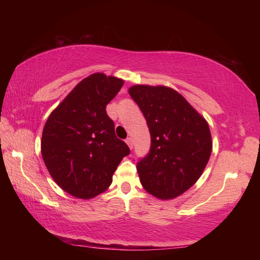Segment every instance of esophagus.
<instances>
[{"label":"esophagus","mask_w":260,"mask_h":260,"mask_svg":"<svg viewBox=\"0 0 260 260\" xmlns=\"http://www.w3.org/2000/svg\"><path fill=\"white\" fill-rule=\"evenodd\" d=\"M126 143L128 144V147H129L131 149H133V139H132V138H127V139H126Z\"/></svg>","instance_id":"esophagus-1"}]
</instances>
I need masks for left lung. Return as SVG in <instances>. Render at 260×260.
I'll list each match as a JSON object with an SVG mask.
<instances>
[{
  "mask_svg": "<svg viewBox=\"0 0 260 260\" xmlns=\"http://www.w3.org/2000/svg\"><path fill=\"white\" fill-rule=\"evenodd\" d=\"M128 91L146 118L151 138L150 150L136 164L140 181L158 199H174L200 179L210 159L208 122L171 88L138 85Z\"/></svg>",
  "mask_w": 260,
  "mask_h": 260,
  "instance_id": "1",
  "label": "left lung"
}]
</instances>
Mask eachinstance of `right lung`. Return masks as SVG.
<instances>
[{
    "instance_id": "obj_1",
    "label": "right lung",
    "mask_w": 260,
    "mask_h": 260,
    "mask_svg": "<svg viewBox=\"0 0 260 260\" xmlns=\"http://www.w3.org/2000/svg\"><path fill=\"white\" fill-rule=\"evenodd\" d=\"M121 79L94 73L80 81L48 118L42 133L45 164L58 186L88 200L103 192L129 148L114 133L108 103Z\"/></svg>"
}]
</instances>
